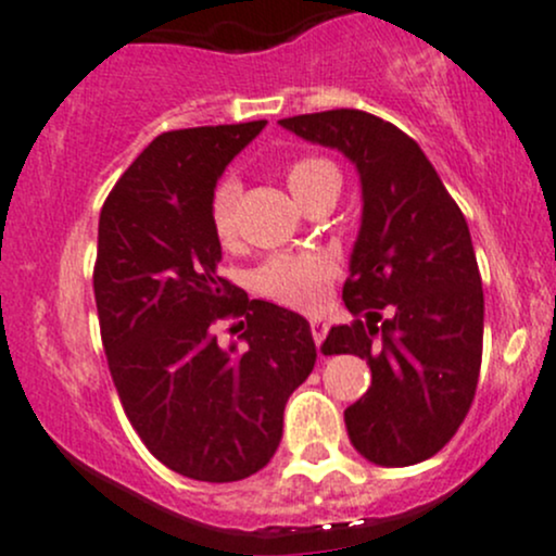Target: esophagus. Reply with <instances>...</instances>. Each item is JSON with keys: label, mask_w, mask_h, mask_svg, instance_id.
<instances>
[{"label": "esophagus", "mask_w": 556, "mask_h": 556, "mask_svg": "<svg viewBox=\"0 0 556 556\" xmlns=\"http://www.w3.org/2000/svg\"><path fill=\"white\" fill-rule=\"evenodd\" d=\"M308 327H312V338H314V343H323L325 341V336H327V330H330V325H327V319H323V317H314V319H308Z\"/></svg>", "instance_id": "obj_1"}]
</instances>
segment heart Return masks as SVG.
Wrapping results in <instances>:
<instances>
[{"label":"heart","instance_id":"1","mask_svg":"<svg viewBox=\"0 0 556 556\" xmlns=\"http://www.w3.org/2000/svg\"><path fill=\"white\" fill-rule=\"evenodd\" d=\"M285 184L298 202L306 207L323 191L341 186V173L325 156H298L285 167ZM237 184L224 180L210 200V226L224 248L237 242ZM330 263L317 253H279L261 263L253 271V290L282 306L312 312L323 303Z\"/></svg>","mask_w":556,"mask_h":556}]
</instances>
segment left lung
<instances>
[{"label": "left lung", "mask_w": 556, "mask_h": 556, "mask_svg": "<svg viewBox=\"0 0 556 556\" xmlns=\"http://www.w3.org/2000/svg\"><path fill=\"white\" fill-rule=\"evenodd\" d=\"M279 125L346 154L362 180L343 285L356 319L323 343L325 354L362 356L372 372L367 394L343 413L349 440L378 466L420 464L453 440L479 381L484 298L469 226L416 140L381 116L332 109Z\"/></svg>", "instance_id": "8db88e82"}]
</instances>
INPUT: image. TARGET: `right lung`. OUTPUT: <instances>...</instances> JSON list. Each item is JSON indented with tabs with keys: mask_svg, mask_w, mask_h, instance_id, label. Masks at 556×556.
I'll return each instance as SVG.
<instances>
[{
	"mask_svg": "<svg viewBox=\"0 0 556 556\" xmlns=\"http://www.w3.org/2000/svg\"><path fill=\"white\" fill-rule=\"evenodd\" d=\"M263 127L162 132L98 220L92 290L116 394L149 453L200 482H237L271 460L285 405L317 362L301 314L250 301L218 274L210 200ZM218 318L243 320L242 353L217 346Z\"/></svg>",
	"mask_w": 556,
	"mask_h": 556,
	"instance_id": "1",
	"label": "right lung"
}]
</instances>
